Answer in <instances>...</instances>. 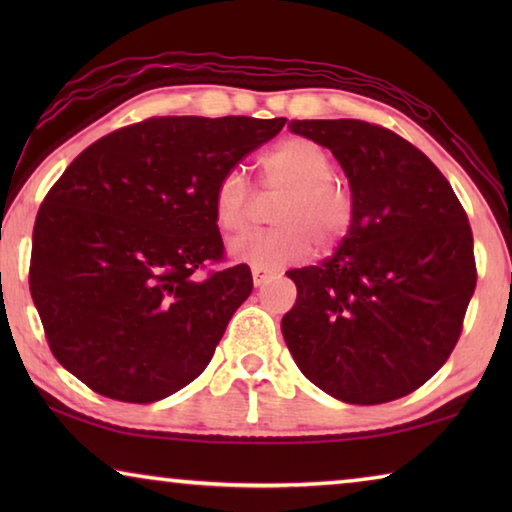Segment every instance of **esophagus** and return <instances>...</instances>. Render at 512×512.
Here are the masks:
<instances>
[{"label": "esophagus", "mask_w": 512, "mask_h": 512, "mask_svg": "<svg viewBox=\"0 0 512 512\" xmlns=\"http://www.w3.org/2000/svg\"><path fill=\"white\" fill-rule=\"evenodd\" d=\"M271 277H273V271H268V268H262V266H253L255 287H262V284L271 280Z\"/></svg>", "instance_id": "1"}]
</instances>
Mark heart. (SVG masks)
<instances>
[{"instance_id":"obj_1","label":"heart","mask_w":512,"mask_h":512,"mask_svg":"<svg viewBox=\"0 0 512 512\" xmlns=\"http://www.w3.org/2000/svg\"><path fill=\"white\" fill-rule=\"evenodd\" d=\"M259 183L273 205L275 228L230 244L232 257L262 268L302 262L311 241L327 253L348 237L354 221L350 189L334 176L336 162L325 146L291 135L259 155ZM214 223L223 237L244 232L253 219V192L239 169L225 171L212 194Z\"/></svg>"}]
</instances>
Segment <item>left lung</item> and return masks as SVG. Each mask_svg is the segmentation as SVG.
I'll return each instance as SVG.
<instances>
[{
  "label": "left lung",
  "instance_id": "8db88e82",
  "mask_svg": "<svg viewBox=\"0 0 512 512\" xmlns=\"http://www.w3.org/2000/svg\"><path fill=\"white\" fill-rule=\"evenodd\" d=\"M350 180L354 221L320 266L293 268L282 334L309 381L348 404H384L449 359L476 287L474 239L449 180L420 149L361 119H302Z\"/></svg>",
  "mask_w": 512,
  "mask_h": 512
}]
</instances>
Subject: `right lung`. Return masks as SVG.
<instances>
[{"label": "right lung", "instance_id": "obj_1", "mask_svg": "<svg viewBox=\"0 0 512 512\" xmlns=\"http://www.w3.org/2000/svg\"><path fill=\"white\" fill-rule=\"evenodd\" d=\"M287 119L149 117L90 144L42 201L29 289L49 350L110 400L149 404L210 363L253 291L212 194Z\"/></svg>", "mask_w": 512, "mask_h": 512}]
</instances>
